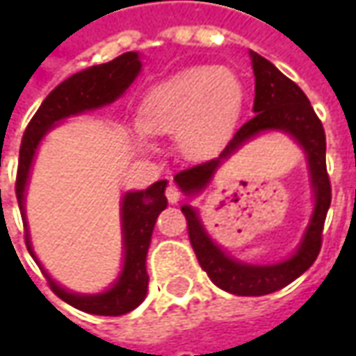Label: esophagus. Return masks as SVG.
Here are the masks:
<instances>
[{
    "mask_svg": "<svg viewBox=\"0 0 356 356\" xmlns=\"http://www.w3.org/2000/svg\"><path fill=\"white\" fill-rule=\"evenodd\" d=\"M165 196H168V202H170V204H177L179 198H181V191H179V186L171 183V185L165 188Z\"/></svg>",
    "mask_w": 356,
    "mask_h": 356,
    "instance_id": "esophagus-1",
    "label": "esophagus"
}]
</instances>
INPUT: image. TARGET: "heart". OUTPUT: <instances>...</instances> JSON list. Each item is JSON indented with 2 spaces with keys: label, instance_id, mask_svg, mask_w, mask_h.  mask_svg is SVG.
I'll list each match as a JSON object with an SVG mask.
<instances>
[{
  "label": "heart",
  "instance_id": "obj_1",
  "mask_svg": "<svg viewBox=\"0 0 356 356\" xmlns=\"http://www.w3.org/2000/svg\"><path fill=\"white\" fill-rule=\"evenodd\" d=\"M244 108V86L227 68L198 66L150 89L140 102L137 135H177L179 150L193 160L217 154L231 139Z\"/></svg>",
  "mask_w": 356,
  "mask_h": 356
}]
</instances>
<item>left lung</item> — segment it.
Wrapping results in <instances>:
<instances>
[{"label":"left lung","mask_w":356,"mask_h":356,"mask_svg":"<svg viewBox=\"0 0 356 356\" xmlns=\"http://www.w3.org/2000/svg\"><path fill=\"white\" fill-rule=\"evenodd\" d=\"M250 58L255 76V116L234 133L231 143L217 158L179 171L173 179L185 196L194 198L196 194L208 188L217 170L234 152H238L248 140L255 139L265 131H282L288 133L305 152L314 208L293 254L278 263L254 265L234 259L232 255L223 252L206 231L198 209L188 204L181 206L188 225V238L200 267L208 273L211 282L234 296L273 293L303 275L321 252L324 219L332 202V188L326 173V135L307 95L267 58L254 51H250Z\"/></svg>","instance_id":"8db88e82"}]
</instances>
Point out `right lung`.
<instances>
[{
    "label": "right lung",
    "mask_w": 356,
    "mask_h": 356,
    "mask_svg": "<svg viewBox=\"0 0 356 356\" xmlns=\"http://www.w3.org/2000/svg\"><path fill=\"white\" fill-rule=\"evenodd\" d=\"M140 68H143L140 55L135 51H129L110 63L91 66L81 72L72 74L68 80L58 83L57 88L45 97L42 106L30 120L22 137V145H20L19 173H17L15 188H17L20 216H22L24 231H26L28 252L40 265L51 290L55 291L58 298L80 311L101 314V316H120V314L129 313L133 309H137L147 298V254L156 219L168 208V198H165L168 181H156L154 185H150L145 191H129L122 196V204H120L122 246H124L122 270L116 280L99 293H78V291L66 290L60 284L55 282L49 273L43 268L32 248L30 231H28L26 208H24L26 186L38 148L45 139V135L51 129H55L66 118L80 116L91 110L112 104L135 81Z\"/></svg>",
    "instance_id": "right-lung-1"
}]
</instances>
